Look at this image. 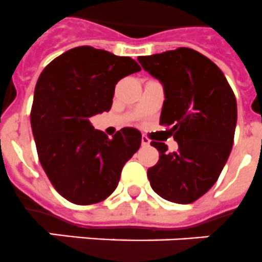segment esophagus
Wrapping results in <instances>:
<instances>
[{
	"instance_id": "34e87169",
	"label": "esophagus",
	"mask_w": 262,
	"mask_h": 262,
	"mask_svg": "<svg viewBox=\"0 0 262 262\" xmlns=\"http://www.w3.org/2000/svg\"><path fill=\"white\" fill-rule=\"evenodd\" d=\"M150 144V140L148 137H146V136H144L142 135V137H141V145L142 146H148Z\"/></svg>"
}]
</instances>
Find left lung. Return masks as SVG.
<instances>
[{
  "label": "left lung",
  "mask_w": 262,
  "mask_h": 262,
  "mask_svg": "<svg viewBox=\"0 0 262 262\" xmlns=\"http://www.w3.org/2000/svg\"><path fill=\"white\" fill-rule=\"evenodd\" d=\"M142 69L164 86L160 125L179 145L168 153L152 141L160 157L148 169L153 191L163 199L187 205L218 180L234 142L237 101L230 84L205 55L191 48L138 57Z\"/></svg>",
  "instance_id": "1"
}]
</instances>
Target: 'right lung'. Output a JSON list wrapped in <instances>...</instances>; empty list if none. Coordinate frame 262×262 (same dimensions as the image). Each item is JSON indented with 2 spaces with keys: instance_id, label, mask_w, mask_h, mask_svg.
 Masks as SVG:
<instances>
[{
  "instance_id": "right-lung-1",
  "label": "right lung",
  "mask_w": 262,
  "mask_h": 262,
  "mask_svg": "<svg viewBox=\"0 0 262 262\" xmlns=\"http://www.w3.org/2000/svg\"><path fill=\"white\" fill-rule=\"evenodd\" d=\"M141 67L129 56L90 46L69 50L40 74L31 126L40 164L55 190L75 205L105 201L141 145V133L124 127L110 140L90 118L109 112L118 80Z\"/></svg>"
}]
</instances>
